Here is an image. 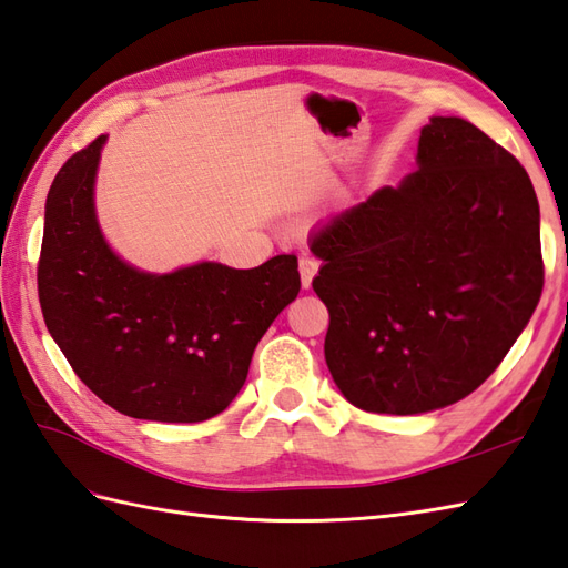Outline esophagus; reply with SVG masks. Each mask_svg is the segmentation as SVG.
Returning a JSON list of instances; mask_svg holds the SVG:
<instances>
[{"mask_svg":"<svg viewBox=\"0 0 568 568\" xmlns=\"http://www.w3.org/2000/svg\"><path fill=\"white\" fill-rule=\"evenodd\" d=\"M318 267H321V262H318L316 257H313V255H301V260H298V272H301V286H304V288H308V286H311V282H313V276H316Z\"/></svg>","mask_w":568,"mask_h":568,"instance_id":"obj_1","label":"esophagus"}]
</instances>
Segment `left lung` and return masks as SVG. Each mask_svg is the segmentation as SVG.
Here are the masks:
<instances>
[{"label": "left lung", "instance_id": "1", "mask_svg": "<svg viewBox=\"0 0 568 568\" xmlns=\"http://www.w3.org/2000/svg\"><path fill=\"white\" fill-rule=\"evenodd\" d=\"M331 325L325 362L362 410L415 415L466 398L539 304V204L525 168L457 116H433L418 170L311 235Z\"/></svg>", "mask_w": 568, "mask_h": 568}]
</instances>
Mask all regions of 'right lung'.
Listing matches in <instances>:
<instances>
[{"mask_svg":"<svg viewBox=\"0 0 568 568\" xmlns=\"http://www.w3.org/2000/svg\"><path fill=\"white\" fill-rule=\"evenodd\" d=\"M106 135L74 153L45 201L38 298L72 372L141 420L201 423L231 406L272 321L301 288L296 255L138 272L99 231L94 174Z\"/></svg>","mask_w":568,"mask_h":568,"instance_id":"obj_1","label":"right lung"}]
</instances>
